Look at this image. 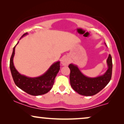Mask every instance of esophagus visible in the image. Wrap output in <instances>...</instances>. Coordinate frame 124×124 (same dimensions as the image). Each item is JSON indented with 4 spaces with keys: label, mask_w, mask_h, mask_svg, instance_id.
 Instances as JSON below:
<instances>
[{
    "label": "esophagus",
    "mask_w": 124,
    "mask_h": 124,
    "mask_svg": "<svg viewBox=\"0 0 124 124\" xmlns=\"http://www.w3.org/2000/svg\"><path fill=\"white\" fill-rule=\"evenodd\" d=\"M69 62H70V61H69V59H68V57H64L62 59V65L67 66L69 64Z\"/></svg>",
    "instance_id": "obj_1"
}]
</instances>
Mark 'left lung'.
I'll return each mask as SVG.
<instances>
[{
    "label": "left lung",
    "mask_w": 124,
    "mask_h": 124,
    "mask_svg": "<svg viewBox=\"0 0 124 124\" xmlns=\"http://www.w3.org/2000/svg\"><path fill=\"white\" fill-rule=\"evenodd\" d=\"M107 63L108 68L106 73L102 76L94 78L86 77L81 72L77 66L73 64H69L68 67L70 70L69 79L73 89L84 96H93L101 91L107 85L111 79L112 60L110 54Z\"/></svg>",
    "instance_id": "left-lung-1"
}]
</instances>
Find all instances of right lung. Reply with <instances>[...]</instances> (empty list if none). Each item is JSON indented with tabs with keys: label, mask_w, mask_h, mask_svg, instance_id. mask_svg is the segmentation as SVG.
Segmentation results:
<instances>
[{
	"label": "right lung",
	"mask_w": 124,
	"mask_h": 124,
	"mask_svg": "<svg viewBox=\"0 0 124 124\" xmlns=\"http://www.w3.org/2000/svg\"><path fill=\"white\" fill-rule=\"evenodd\" d=\"M27 34L28 33H25L21 38ZM18 43V42L17 45ZM16 46L13 47L9 64L12 76L16 85L22 90L31 95L38 96L46 94L53 87L55 77L60 70V62L54 63L46 72L39 77L34 78L26 77L19 73L13 64V60Z\"/></svg>",
	"instance_id": "1"
}]
</instances>
